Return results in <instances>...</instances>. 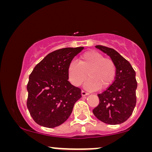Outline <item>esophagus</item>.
I'll list each match as a JSON object with an SVG mask.
<instances>
[{
	"label": "esophagus",
	"mask_w": 152,
	"mask_h": 152,
	"mask_svg": "<svg viewBox=\"0 0 152 152\" xmlns=\"http://www.w3.org/2000/svg\"><path fill=\"white\" fill-rule=\"evenodd\" d=\"M88 93H87V92L84 91H81V96H88Z\"/></svg>",
	"instance_id": "1"
}]
</instances>
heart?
I'll list each match as a JSON object with an SVG mask.
<instances>
[{
	"mask_svg": "<svg viewBox=\"0 0 152 152\" xmlns=\"http://www.w3.org/2000/svg\"><path fill=\"white\" fill-rule=\"evenodd\" d=\"M89 78L84 86L88 90L106 88L114 81L116 76V66L109 58L95 50H89L80 56L79 61H73L68 69L69 81L75 86H79Z\"/></svg>",
	"mask_w": 152,
	"mask_h": 152,
	"instance_id": "1",
	"label": "heart"
}]
</instances>
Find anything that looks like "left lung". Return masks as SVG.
I'll return each instance as SVG.
<instances>
[{"label":"left lung","mask_w":152,"mask_h":152,"mask_svg":"<svg viewBox=\"0 0 152 152\" xmlns=\"http://www.w3.org/2000/svg\"><path fill=\"white\" fill-rule=\"evenodd\" d=\"M96 48L111 57L116 66V76L114 83L98 94L99 104L94 109L93 113L104 123L120 124L130 117L136 106V72L130 63L116 50L99 45Z\"/></svg>","instance_id":"1"}]
</instances>
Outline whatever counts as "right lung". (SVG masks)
<instances>
[{"label": "right lung", "mask_w": 152, "mask_h": 152, "mask_svg": "<svg viewBox=\"0 0 152 152\" xmlns=\"http://www.w3.org/2000/svg\"><path fill=\"white\" fill-rule=\"evenodd\" d=\"M83 47L48 53L35 66L27 85V107L36 123L48 128L62 124L81 97V89L68 81L69 66Z\"/></svg>", "instance_id": "obj_1"}]
</instances>
